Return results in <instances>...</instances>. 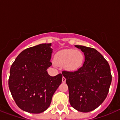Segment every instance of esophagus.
<instances>
[{"instance_id":"esophagus-1","label":"esophagus","mask_w":120,"mask_h":120,"mask_svg":"<svg viewBox=\"0 0 120 120\" xmlns=\"http://www.w3.org/2000/svg\"><path fill=\"white\" fill-rule=\"evenodd\" d=\"M62 82H63V83H65V81H66V79H65V78L64 77H62Z\"/></svg>"}]
</instances>
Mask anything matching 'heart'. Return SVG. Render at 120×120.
<instances>
[{
	"label": "heart",
	"mask_w": 120,
	"mask_h": 120,
	"mask_svg": "<svg viewBox=\"0 0 120 120\" xmlns=\"http://www.w3.org/2000/svg\"><path fill=\"white\" fill-rule=\"evenodd\" d=\"M55 61L58 65H63L67 70L73 71L82 66L84 55L81 51L77 50H62L55 55Z\"/></svg>",
	"instance_id": "obj_1"
}]
</instances>
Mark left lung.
<instances>
[{
  "mask_svg": "<svg viewBox=\"0 0 120 120\" xmlns=\"http://www.w3.org/2000/svg\"><path fill=\"white\" fill-rule=\"evenodd\" d=\"M84 53L83 65L75 71H63L71 106L82 112L98 108L106 98L112 82L108 61L93 48L76 45Z\"/></svg>",
  "mask_w": 120,
  "mask_h": 120,
  "instance_id": "8db88e82",
  "label": "left lung"
}]
</instances>
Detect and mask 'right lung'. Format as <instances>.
Masks as SVG:
<instances>
[{
	"label": "right lung",
	"instance_id": "right-lung-1",
	"mask_svg": "<svg viewBox=\"0 0 120 120\" xmlns=\"http://www.w3.org/2000/svg\"><path fill=\"white\" fill-rule=\"evenodd\" d=\"M51 45L40 44L24 50L11 67L9 88L23 111L32 114L45 111L62 82V74L52 77L47 71L52 64Z\"/></svg>",
	"mask_w": 120,
	"mask_h": 120
}]
</instances>
